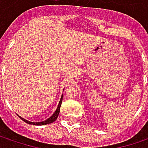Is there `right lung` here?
Here are the masks:
<instances>
[{
	"label": "right lung",
	"instance_id": "1",
	"mask_svg": "<svg viewBox=\"0 0 148 148\" xmlns=\"http://www.w3.org/2000/svg\"><path fill=\"white\" fill-rule=\"evenodd\" d=\"M62 102V98H61V99H60L59 104H58V106H57V109H56V110L54 112V114H53L49 118H48L47 120L43 121V122H39V123H32V122L27 121V120H25V119H24V118L20 117L19 116H19V117H20L24 122H25V123H28V124H32V125H45V124L52 123H53V122H55V121L57 119V117H58V115H59V112H60V108H61Z\"/></svg>",
	"mask_w": 148,
	"mask_h": 148
}]
</instances>
